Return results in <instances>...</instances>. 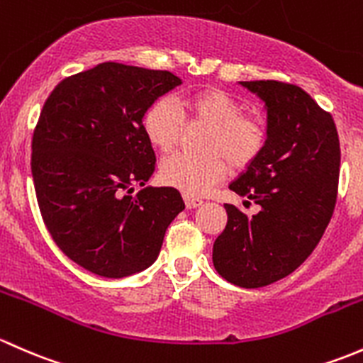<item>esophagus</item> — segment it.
<instances>
[{"label":"esophagus","mask_w":363,"mask_h":363,"mask_svg":"<svg viewBox=\"0 0 363 363\" xmlns=\"http://www.w3.org/2000/svg\"><path fill=\"white\" fill-rule=\"evenodd\" d=\"M185 199V206L189 209H194V208H199L201 204H203V201L197 199V197H190V196H185L183 197Z\"/></svg>","instance_id":"obj_1"}]
</instances>
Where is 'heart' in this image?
Masks as SVG:
<instances>
[{"instance_id":"b5f03b06","label":"heart","mask_w":363,"mask_h":363,"mask_svg":"<svg viewBox=\"0 0 363 363\" xmlns=\"http://www.w3.org/2000/svg\"><path fill=\"white\" fill-rule=\"evenodd\" d=\"M178 106L169 98L155 99L143 115V130L150 145L162 154L180 141L185 122L208 125L204 155L174 154L160 164L159 177L164 185L178 189L185 196H203L222 182L229 167L246 169L259 160L269 141L264 121L242 113L238 99L220 89H199L183 96ZM182 111L180 112L179 110Z\"/></svg>"}]
</instances>
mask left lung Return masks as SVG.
<instances>
[{"label":"left lung","instance_id":"obj_1","mask_svg":"<svg viewBox=\"0 0 363 363\" xmlns=\"http://www.w3.org/2000/svg\"><path fill=\"white\" fill-rule=\"evenodd\" d=\"M241 84L265 101L269 141L229 189L260 211L223 204L227 225L213 245V265L233 285L260 289L294 272L323 236L337 201L341 147L332 115L301 87Z\"/></svg>","mask_w":363,"mask_h":363}]
</instances>
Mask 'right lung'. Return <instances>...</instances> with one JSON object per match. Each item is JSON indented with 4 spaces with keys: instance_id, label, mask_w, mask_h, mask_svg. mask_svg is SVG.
Returning <instances> with one entry per match:
<instances>
[{
    "instance_id": "obj_1",
    "label": "right lung",
    "mask_w": 363,
    "mask_h": 363,
    "mask_svg": "<svg viewBox=\"0 0 363 363\" xmlns=\"http://www.w3.org/2000/svg\"><path fill=\"white\" fill-rule=\"evenodd\" d=\"M180 84L171 71L101 62L59 82L45 101L31 141L38 208L61 252L94 274L147 269L185 208L173 186L130 196L155 171L145 111Z\"/></svg>"
}]
</instances>
